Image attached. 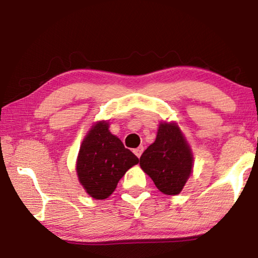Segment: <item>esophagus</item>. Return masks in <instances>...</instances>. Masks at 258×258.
Listing matches in <instances>:
<instances>
[{
	"label": "esophagus",
	"instance_id": "1",
	"mask_svg": "<svg viewBox=\"0 0 258 258\" xmlns=\"http://www.w3.org/2000/svg\"><path fill=\"white\" fill-rule=\"evenodd\" d=\"M133 152L136 153V156H137V157L140 158V156H142L143 152H144V147H143V146L137 147V149H135V151H133Z\"/></svg>",
	"mask_w": 258,
	"mask_h": 258
}]
</instances>
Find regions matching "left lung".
<instances>
[{
  "label": "left lung",
  "instance_id": "obj_1",
  "mask_svg": "<svg viewBox=\"0 0 258 258\" xmlns=\"http://www.w3.org/2000/svg\"><path fill=\"white\" fill-rule=\"evenodd\" d=\"M140 166L165 195L183 190L192 170V154L176 123H160L152 145L140 157Z\"/></svg>",
  "mask_w": 258,
  "mask_h": 258
}]
</instances>
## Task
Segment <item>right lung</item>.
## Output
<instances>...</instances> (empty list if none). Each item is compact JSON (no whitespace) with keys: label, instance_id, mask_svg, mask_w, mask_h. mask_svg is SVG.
Returning <instances> with one entry per match:
<instances>
[{"label":"right lung","instance_id":"obj_1","mask_svg":"<svg viewBox=\"0 0 258 258\" xmlns=\"http://www.w3.org/2000/svg\"><path fill=\"white\" fill-rule=\"evenodd\" d=\"M138 161V157L126 149L119 138L111 135L108 122H98L81 144L77 172L91 197L105 199L115 190L126 171Z\"/></svg>","mask_w":258,"mask_h":258}]
</instances>
